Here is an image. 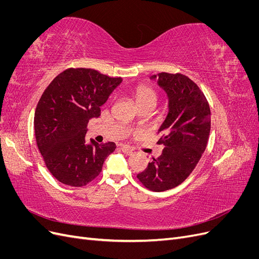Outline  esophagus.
<instances>
[{
	"label": "esophagus",
	"mask_w": 259,
	"mask_h": 259,
	"mask_svg": "<svg viewBox=\"0 0 259 259\" xmlns=\"http://www.w3.org/2000/svg\"><path fill=\"white\" fill-rule=\"evenodd\" d=\"M121 151L124 153V154H132L133 153V149H131L130 147H127V146H121Z\"/></svg>",
	"instance_id": "obj_1"
}]
</instances>
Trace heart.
<instances>
[{
    "label": "heart",
    "instance_id": "heart-1",
    "mask_svg": "<svg viewBox=\"0 0 259 259\" xmlns=\"http://www.w3.org/2000/svg\"><path fill=\"white\" fill-rule=\"evenodd\" d=\"M133 96H134L135 103L139 107L143 106H152L154 107L158 100L156 92L151 88L145 84L138 85L137 88L133 91Z\"/></svg>",
    "mask_w": 259,
    "mask_h": 259
}]
</instances>
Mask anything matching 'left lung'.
Listing matches in <instances>:
<instances>
[{
	"instance_id": "obj_1",
	"label": "left lung",
	"mask_w": 259,
	"mask_h": 259,
	"mask_svg": "<svg viewBox=\"0 0 259 259\" xmlns=\"http://www.w3.org/2000/svg\"><path fill=\"white\" fill-rule=\"evenodd\" d=\"M150 79L168 98V113L158 131V144L164 148L137 178L149 190L161 192L182 184L197 166L207 145L210 110L204 94L188 76L162 72Z\"/></svg>"
}]
</instances>
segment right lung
Returning a JSON list of instances; mask_svg holds the SVG:
<instances>
[{
	"label": "right lung",
	"instance_id": "add662e5",
	"mask_svg": "<svg viewBox=\"0 0 259 259\" xmlns=\"http://www.w3.org/2000/svg\"><path fill=\"white\" fill-rule=\"evenodd\" d=\"M122 83L94 69L70 68L46 88L34 113L38 150L58 182L83 187L95 179L114 143L85 140L88 123L100 115V107Z\"/></svg>",
	"mask_w": 259,
	"mask_h": 259
}]
</instances>
